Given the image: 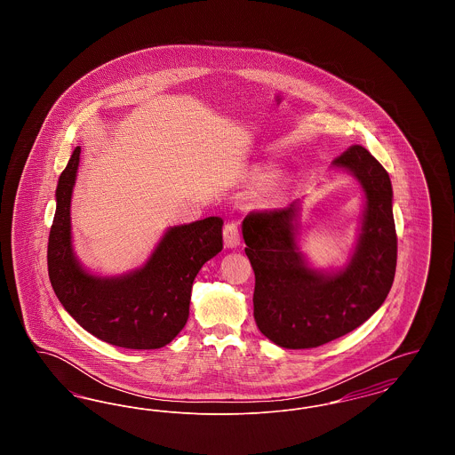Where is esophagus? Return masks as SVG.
Instances as JSON below:
<instances>
[{"instance_id":"obj_1","label":"esophagus","mask_w":455,"mask_h":455,"mask_svg":"<svg viewBox=\"0 0 455 455\" xmlns=\"http://www.w3.org/2000/svg\"><path fill=\"white\" fill-rule=\"evenodd\" d=\"M223 240L227 247H237L240 243V230H238L237 221H228L223 227Z\"/></svg>"}]
</instances>
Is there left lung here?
Listing matches in <instances>:
<instances>
[{
	"label": "left lung",
	"mask_w": 455,
	"mask_h": 455,
	"mask_svg": "<svg viewBox=\"0 0 455 455\" xmlns=\"http://www.w3.org/2000/svg\"><path fill=\"white\" fill-rule=\"evenodd\" d=\"M363 186L367 208L356 252L332 276L305 266L295 238L297 203L243 218L245 254L254 269V319L273 343L290 349L334 341L384 303L395 275L397 234L389 173L360 145L334 158Z\"/></svg>",
	"instance_id": "obj_1"
}]
</instances>
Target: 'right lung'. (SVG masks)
Segmentation results:
<instances>
[{
  "mask_svg": "<svg viewBox=\"0 0 455 455\" xmlns=\"http://www.w3.org/2000/svg\"><path fill=\"white\" fill-rule=\"evenodd\" d=\"M82 148L76 147L56 189V213L47 243V271L66 312L90 334L114 347L156 349L182 331L193 282L223 249L218 217L171 228L145 267L121 278H97L71 251L69 206Z\"/></svg>",
  "mask_w": 455,
  "mask_h": 455,
  "instance_id": "right-lung-1",
  "label": "right lung"
}]
</instances>
